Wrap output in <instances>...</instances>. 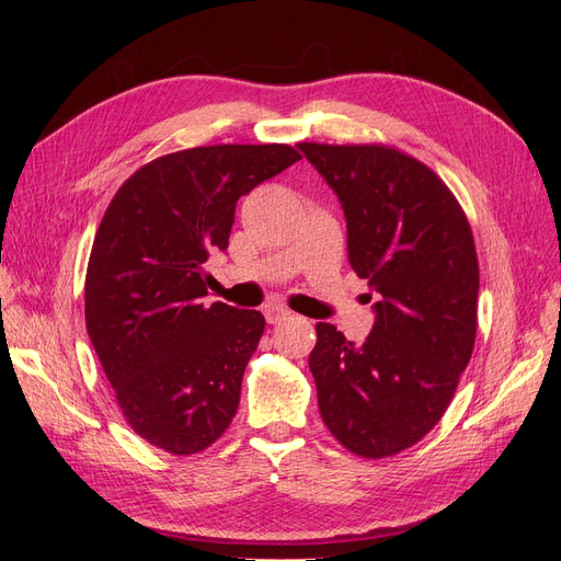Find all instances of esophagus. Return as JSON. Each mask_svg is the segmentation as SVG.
Here are the masks:
<instances>
[{
    "mask_svg": "<svg viewBox=\"0 0 561 561\" xmlns=\"http://www.w3.org/2000/svg\"><path fill=\"white\" fill-rule=\"evenodd\" d=\"M264 316H266V322L268 325H280V322L290 320V311L278 307V304H268V307L264 309Z\"/></svg>",
    "mask_w": 561,
    "mask_h": 561,
    "instance_id": "obj_1",
    "label": "esophagus"
}]
</instances>
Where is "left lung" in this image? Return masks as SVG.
I'll return each instance as SVG.
<instances>
[{
  "instance_id": "1",
  "label": "left lung",
  "mask_w": 561,
  "mask_h": 561,
  "mask_svg": "<svg viewBox=\"0 0 561 561\" xmlns=\"http://www.w3.org/2000/svg\"><path fill=\"white\" fill-rule=\"evenodd\" d=\"M336 192L348 260L379 297L360 346L318 322L320 416L348 451L396 456L443 419L478 334L480 264L468 217L426 163L388 145H297ZM369 299V295H367Z\"/></svg>"
}]
</instances>
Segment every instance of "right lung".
<instances>
[{
	"mask_svg": "<svg viewBox=\"0 0 561 561\" xmlns=\"http://www.w3.org/2000/svg\"><path fill=\"white\" fill-rule=\"evenodd\" d=\"M299 159L276 142L182 149L138 168L107 206L83 311L118 410L149 445L198 454L239 410L264 316L203 304L206 260L227 250L239 198Z\"/></svg>",
	"mask_w": 561,
	"mask_h": 561,
	"instance_id": "1",
	"label": "right lung"
}]
</instances>
